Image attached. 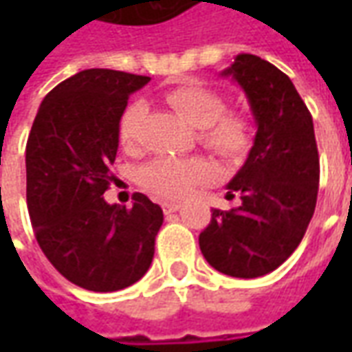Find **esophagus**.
<instances>
[{
	"label": "esophagus",
	"instance_id": "esophagus-1",
	"mask_svg": "<svg viewBox=\"0 0 352 352\" xmlns=\"http://www.w3.org/2000/svg\"><path fill=\"white\" fill-rule=\"evenodd\" d=\"M162 209H164V213L166 214H171V213H177L181 206L179 204H173V201H166V204H162Z\"/></svg>",
	"mask_w": 352,
	"mask_h": 352
}]
</instances>
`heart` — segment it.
Here are the masks:
<instances>
[{"mask_svg":"<svg viewBox=\"0 0 352 352\" xmlns=\"http://www.w3.org/2000/svg\"><path fill=\"white\" fill-rule=\"evenodd\" d=\"M168 101L188 122L198 128L201 143L222 156L236 158L251 145V122L241 113H224V100L213 90L199 85H184L168 92ZM146 115L143 100L131 101L120 116V141L124 146L138 145L139 128ZM213 164L199 156L190 158H156L139 173L146 192L162 199L190 196L196 186L213 181Z\"/></svg>","mask_w":352,"mask_h":352,"instance_id":"1","label":"heart"}]
</instances>
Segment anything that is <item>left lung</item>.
<instances>
[{"label":"left lung","instance_id":"1","mask_svg":"<svg viewBox=\"0 0 352 352\" xmlns=\"http://www.w3.org/2000/svg\"><path fill=\"white\" fill-rule=\"evenodd\" d=\"M249 100L256 135L247 160L228 183L241 198L213 209L199 249L217 272L254 279L277 270L296 251L315 213L318 151L309 109L285 73L254 54H237L221 73Z\"/></svg>","mask_w":352,"mask_h":352}]
</instances>
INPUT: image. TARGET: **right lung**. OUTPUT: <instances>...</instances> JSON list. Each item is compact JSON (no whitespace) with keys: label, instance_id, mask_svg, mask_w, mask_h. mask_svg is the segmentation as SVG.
I'll return each mask as SVG.
<instances>
[{"label":"right lung","instance_id":"obj_1","mask_svg":"<svg viewBox=\"0 0 352 352\" xmlns=\"http://www.w3.org/2000/svg\"><path fill=\"white\" fill-rule=\"evenodd\" d=\"M148 77L85 69L50 90L26 145L28 211L35 239L65 279L92 292L138 283L164 222L145 194L128 209L107 204L111 164L128 98Z\"/></svg>","mask_w":352,"mask_h":352}]
</instances>
